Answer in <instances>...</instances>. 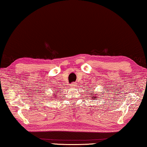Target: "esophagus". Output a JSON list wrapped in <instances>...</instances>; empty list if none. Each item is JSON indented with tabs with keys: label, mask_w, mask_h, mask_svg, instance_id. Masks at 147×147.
<instances>
[{
	"label": "esophagus",
	"mask_w": 147,
	"mask_h": 147,
	"mask_svg": "<svg viewBox=\"0 0 147 147\" xmlns=\"http://www.w3.org/2000/svg\"><path fill=\"white\" fill-rule=\"evenodd\" d=\"M71 87H76V86H77V83H75V82H74V83H71Z\"/></svg>",
	"instance_id": "obj_1"
}]
</instances>
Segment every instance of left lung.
<instances>
[{"instance_id":"1","label":"left lung","mask_w":147,"mask_h":147,"mask_svg":"<svg viewBox=\"0 0 147 147\" xmlns=\"http://www.w3.org/2000/svg\"><path fill=\"white\" fill-rule=\"evenodd\" d=\"M94 97H95V96H94Z\"/></svg>"}]
</instances>
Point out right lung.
<instances>
[{
    "label": "right lung",
    "mask_w": 147,
    "mask_h": 147,
    "mask_svg": "<svg viewBox=\"0 0 147 147\" xmlns=\"http://www.w3.org/2000/svg\"><path fill=\"white\" fill-rule=\"evenodd\" d=\"M56 91H57V90H56ZM56 94H55V95H54V96H55L56 97Z\"/></svg>",
    "instance_id": "obj_1"
}]
</instances>
